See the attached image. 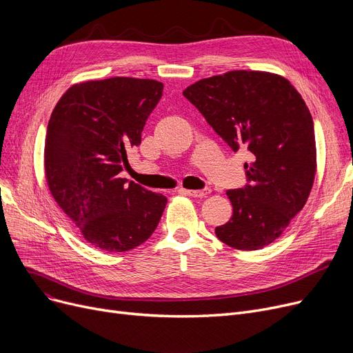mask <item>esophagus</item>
<instances>
[{
    "label": "esophagus",
    "mask_w": 353,
    "mask_h": 353,
    "mask_svg": "<svg viewBox=\"0 0 353 353\" xmlns=\"http://www.w3.org/2000/svg\"><path fill=\"white\" fill-rule=\"evenodd\" d=\"M186 194L192 196V197H206L210 193V189H201V190H184Z\"/></svg>",
    "instance_id": "esophagus-1"
}]
</instances>
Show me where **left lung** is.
Returning a JSON list of instances; mask_svg holds the SVG:
<instances>
[{
    "mask_svg": "<svg viewBox=\"0 0 353 353\" xmlns=\"http://www.w3.org/2000/svg\"><path fill=\"white\" fill-rule=\"evenodd\" d=\"M233 152L252 153L246 184L228 190L233 216L216 228L239 250L262 249L279 237L309 197L316 144L309 110L286 79L263 71H229L183 91Z\"/></svg>",
    "mask_w": 353,
    "mask_h": 353,
    "instance_id": "1",
    "label": "left lung"
}]
</instances>
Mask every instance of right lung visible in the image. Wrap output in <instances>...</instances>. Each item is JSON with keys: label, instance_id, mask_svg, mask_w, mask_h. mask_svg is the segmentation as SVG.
Here are the masks:
<instances>
[{"label": "right lung", "instance_id": "1", "mask_svg": "<svg viewBox=\"0 0 353 353\" xmlns=\"http://www.w3.org/2000/svg\"><path fill=\"white\" fill-rule=\"evenodd\" d=\"M161 96L156 80L85 81L70 87L51 113L44 148L50 192L101 250L140 246L161 219L167 197L120 177Z\"/></svg>", "mask_w": 353, "mask_h": 353}]
</instances>
